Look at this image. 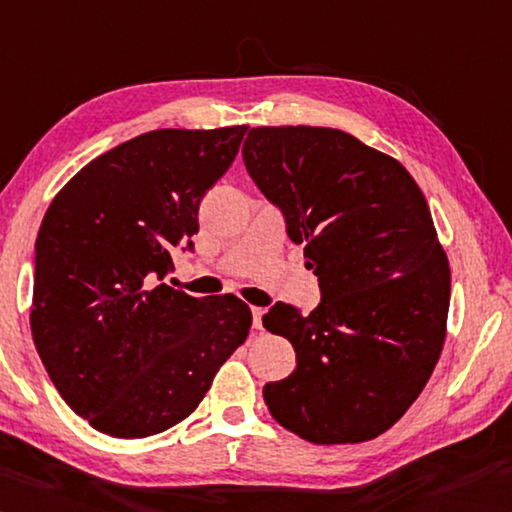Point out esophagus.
Wrapping results in <instances>:
<instances>
[{
    "instance_id": "esophagus-1",
    "label": "esophagus",
    "mask_w": 512,
    "mask_h": 512,
    "mask_svg": "<svg viewBox=\"0 0 512 512\" xmlns=\"http://www.w3.org/2000/svg\"><path fill=\"white\" fill-rule=\"evenodd\" d=\"M251 315H254V328H263V315H265V310L254 306V308H251Z\"/></svg>"
}]
</instances>
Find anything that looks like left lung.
Returning <instances> with one entry per match:
<instances>
[{
	"label": "left lung",
	"instance_id": "obj_1",
	"mask_svg": "<svg viewBox=\"0 0 512 512\" xmlns=\"http://www.w3.org/2000/svg\"><path fill=\"white\" fill-rule=\"evenodd\" d=\"M242 161L319 276L303 315L274 303L263 326L297 369L263 387L276 423L317 445L362 443L411 407L443 351L450 265L407 168L353 134L251 128Z\"/></svg>",
	"mask_w": 512,
	"mask_h": 512
}]
</instances>
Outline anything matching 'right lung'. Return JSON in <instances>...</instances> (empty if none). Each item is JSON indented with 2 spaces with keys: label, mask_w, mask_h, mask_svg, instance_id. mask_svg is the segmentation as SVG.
<instances>
[{
  "label": "right lung",
  "mask_w": 512,
  "mask_h": 512,
  "mask_svg": "<svg viewBox=\"0 0 512 512\" xmlns=\"http://www.w3.org/2000/svg\"><path fill=\"white\" fill-rule=\"evenodd\" d=\"M245 132L139 134L80 168L44 213L33 342L62 400L98 432L146 438L177 425L249 335L245 301L164 283L173 249L193 251L202 197Z\"/></svg>",
  "instance_id": "obj_1"
}]
</instances>
